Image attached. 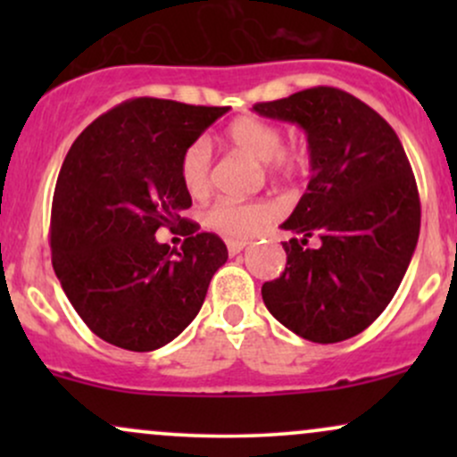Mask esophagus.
<instances>
[{
	"label": "esophagus",
	"mask_w": 457,
	"mask_h": 457,
	"mask_svg": "<svg viewBox=\"0 0 457 457\" xmlns=\"http://www.w3.org/2000/svg\"><path fill=\"white\" fill-rule=\"evenodd\" d=\"M246 246V240H234V238H229L228 240V251H229V255H238L240 251H243Z\"/></svg>",
	"instance_id": "obj_1"
}]
</instances>
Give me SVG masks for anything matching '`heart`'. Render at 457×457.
<instances>
[{"instance_id":"1","label":"heart","mask_w":457,"mask_h":457,"mask_svg":"<svg viewBox=\"0 0 457 457\" xmlns=\"http://www.w3.org/2000/svg\"><path fill=\"white\" fill-rule=\"evenodd\" d=\"M228 144L249 159L264 162L270 174L279 178H295L307 170L309 156L305 148L298 145H283V133L279 127L266 120L243 115L234 120L225 130ZM180 182L191 197L206 195L211 188V150L206 141H195L182 152ZM277 208L270 202H217L204 212V223L217 232L236 236V238H251L275 219Z\"/></svg>"}]
</instances>
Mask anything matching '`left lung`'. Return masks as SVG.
<instances>
[{"label": "left lung", "mask_w": 457, "mask_h": 457, "mask_svg": "<svg viewBox=\"0 0 457 457\" xmlns=\"http://www.w3.org/2000/svg\"><path fill=\"white\" fill-rule=\"evenodd\" d=\"M307 135V191L281 229L287 243L279 279L262 286L269 312L298 337L337 344L385 312L406 275L421 228L411 162L395 130L337 87H309L253 104ZM318 235L316 250L306 240Z\"/></svg>", "instance_id": "8db88e82"}]
</instances>
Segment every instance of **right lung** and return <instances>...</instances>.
<instances>
[{
    "label": "right lung",
    "mask_w": 457,
    "mask_h": 457,
    "mask_svg": "<svg viewBox=\"0 0 457 457\" xmlns=\"http://www.w3.org/2000/svg\"><path fill=\"white\" fill-rule=\"evenodd\" d=\"M229 107L135 98L103 113L68 150L51 208L54 270L83 322L118 348L150 353L185 330L228 262L217 234L182 219L180 156ZM187 235L181 251L154 238Z\"/></svg>",
    "instance_id": "add662e5"
}]
</instances>
